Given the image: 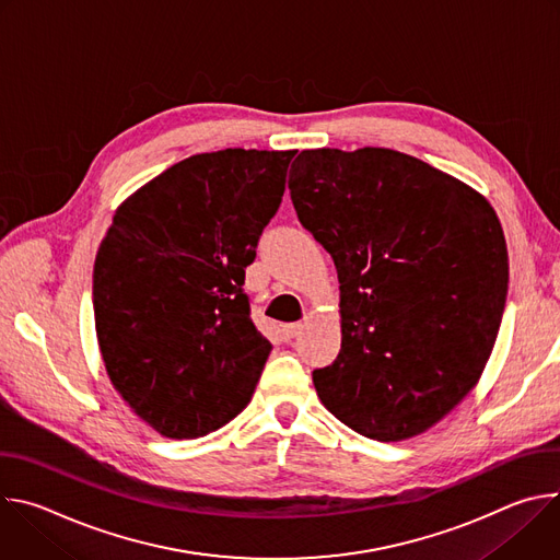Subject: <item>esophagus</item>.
Masks as SVG:
<instances>
[{"mask_svg": "<svg viewBox=\"0 0 560 560\" xmlns=\"http://www.w3.org/2000/svg\"><path fill=\"white\" fill-rule=\"evenodd\" d=\"M301 332H303V326H301V324H285V326H283V337H285V341L296 339Z\"/></svg>", "mask_w": 560, "mask_h": 560, "instance_id": "1", "label": "esophagus"}]
</instances>
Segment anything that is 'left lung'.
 Wrapping results in <instances>:
<instances>
[{
    "label": "left lung",
    "instance_id": "1",
    "mask_svg": "<svg viewBox=\"0 0 560 560\" xmlns=\"http://www.w3.org/2000/svg\"><path fill=\"white\" fill-rule=\"evenodd\" d=\"M288 188L341 283V350L312 372L318 398L374 441L425 432L481 378L501 328L510 268L494 208L387 148L301 150Z\"/></svg>",
    "mask_w": 560,
    "mask_h": 560
}]
</instances>
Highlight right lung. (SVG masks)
<instances>
[{"mask_svg":"<svg viewBox=\"0 0 560 560\" xmlns=\"http://www.w3.org/2000/svg\"><path fill=\"white\" fill-rule=\"evenodd\" d=\"M294 150L225 148L171 166L115 212L93 272L100 350L132 412L199 439L253 398L272 343L244 292Z\"/></svg>","mask_w":560,"mask_h":560,"instance_id":"obj_1","label":"right lung"}]
</instances>
